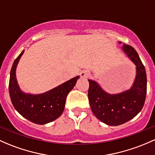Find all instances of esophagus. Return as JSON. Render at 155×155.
<instances>
[{"label": "esophagus", "instance_id": "esophagus-1", "mask_svg": "<svg viewBox=\"0 0 155 155\" xmlns=\"http://www.w3.org/2000/svg\"><path fill=\"white\" fill-rule=\"evenodd\" d=\"M80 76L82 78H87L90 76V71L87 70H84L80 73Z\"/></svg>", "mask_w": 155, "mask_h": 155}]
</instances>
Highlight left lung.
I'll use <instances>...</instances> for the list:
<instances>
[{
  "label": "left lung",
  "instance_id": "left-lung-1",
  "mask_svg": "<svg viewBox=\"0 0 155 155\" xmlns=\"http://www.w3.org/2000/svg\"><path fill=\"white\" fill-rule=\"evenodd\" d=\"M122 50L134 63L136 69V76L129 89L117 94H109L98 82L88 79V99L91 110L101 122L111 126L123 124L140 112L147 89L146 70L139 55L130 45H123Z\"/></svg>",
  "mask_w": 155,
  "mask_h": 155
}]
</instances>
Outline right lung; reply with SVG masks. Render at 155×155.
Segmentation results:
<instances>
[{
	"label": "right lung",
	"mask_w": 155,
	"mask_h": 155,
	"mask_svg": "<svg viewBox=\"0 0 155 155\" xmlns=\"http://www.w3.org/2000/svg\"><path fill=\"white\" fill-rule=\"evenodd\" d=\"M24 53V50L15 60L11 69L9 84L11 101L15 110L24 118L35 124H47L62 114L67 96L74 87L79 76L42 94L24 92L21 89L16 78V68Z\"/></svg>",
	"instance_id": "right-lung-1"
}]
</instances>
